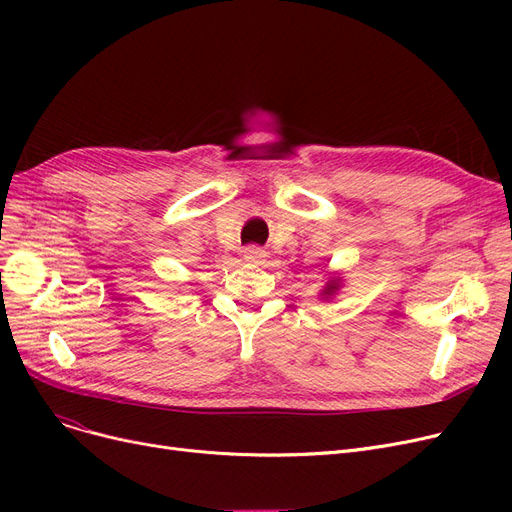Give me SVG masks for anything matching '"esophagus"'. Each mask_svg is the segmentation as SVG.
Segmentation results:
<instances>
[{
    "label": "esophagus",
    "instance_id": "obj_1",
    "mask_svg": "<svg viewBox=\"0 0 512 512\" xmlns=\"http://www.w3.org/2000/svg\"><path fill=\"white\" fill-rule=\"evenodd\" d=\"M242 257H245V261H249V263H261V261H265V251L261 247L251 245L242 251Z\"/></svg>",
    "mask_w": 512,
    "mask_h": 512
}]
</instances>
